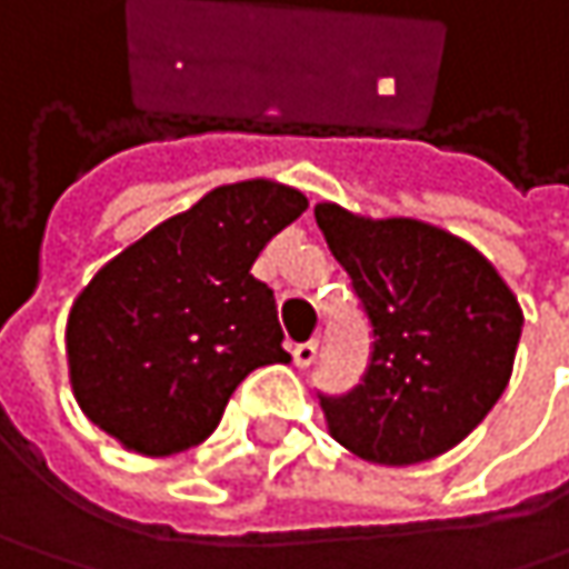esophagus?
<instances>
[{"label": "esophagus", "instance_id": "esophagus-1", "mask_svg": "<svg viewBox=\"0 0 569 569\" xmlns=\"http://www.w3.org/2000/svg\"><path fill=\"white\" fill-rule=\"evenodd\" d=\"M316 349H319V346H316V339H309V342H296V346H292V359H296V366H299V369H309V366L316 362Z\"/></svg>", "mask_w": 569, "mask_h": 569}]
</instances>
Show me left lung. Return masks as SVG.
<instances>
[{"instance_id": "obj_1", "label": "left lung", "mask_w": 569, "mask_h": 569, "mask_svg": "<svg viewBox=\"0 0 569 569\" xmlns=\"http://www.w3.org/2000/svg\"><path fill=\"white\" fill-rule=\"evenodd\" d=\"M316 223L372 322L362 382L319 398L329 435L372 465H418L465 441L513 372L523 312L468 240L411 217L316 203Z\"/></svg>"}]
</instances>
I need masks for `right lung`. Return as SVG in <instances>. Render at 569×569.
I'll return each instance as SVG.
<instances>
[{
    "label": "right lung",
    "mask_w": 569,
    "mask_h": 569,
    "mask_svg": "<svg viewBox=\"0 0 569 569\" xmlns=\"http://www.w3.org/2000/svg\"><path fill=\"white\" fill-rule=\"evenodd\" d=\"M306 207L267 177L223 183L108 260L64 326L88 421L134 455L168 458L210 438L253 369L289 362L273 289L250 270Z\"/></svg>",
    "instance_id": "add662e5"
}]
</instances>
